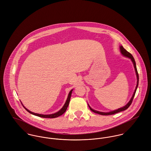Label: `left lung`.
Here are the masks:
<instances>
[{
    "instance_id": "obj_1",
    "label": "left lung",
    "mask_w": 151,
    "mask_h": 151,
    "mask_svg": "<svg viewBox=\"0 0 151 151\" xmlns=\"http://www.w3.org/2000/svg\"><path fill=\"white\" fill-rule=\"evenodd\" d=\"M119 49H120V52L121 53V54L124 56V57H128L129 58V59H131V61L132 62L133 64H134V68H135V73H136V76H137V86H136V88H135V90L133 93V95L131 99V100L129 101V102L124 106L121 107V108H119L117 109H115V110H114V111H110V112H100V111H97V110H94L93 109L90 105L89 104H88V105L90 108V109L94 112L96 113V114H100L102 115H112V114H116V113H118L119 112H121V111H125V109H127L130 105L131 104H132V102L133 101L134 99V97L135 96V93H136V91H137V89L138 88V83H139V76H138V71H137V66H136V63H135V59L133 57L132 55L129 53L128 51L126 50L122 46H119Z\"/></svg>"
}]
</instances>
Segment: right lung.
<instances>
[{
  "instance_id": "right-lung-1",
  "label": "right lung",
  "mask_w": 151,
  "mask_h": 151,
  "mask_svg": "<svg viewBox=\"0 0 151 151\" xmlns=\"http://www.w3.org/2000/svg\"><path fill=\"white\" fill-rule=\"evenodd\" d=\"M73 89H72L68 93V97H67V100L65 101L64 105H63V106L61 108V109H60L58 112H55L54 114H49V115H44V114H37V113H35V112H33L30 111H29L28 109H27L22 104V102H21L22 105L23 106V107L25 108V109L28 111L29 113L34 115H36V116H39V117H42V118H57L61 115H63L65 112V111L67 110V108L69 105V102H70V98H71V94H72V91H73Z\"/></svg>"
}]
</instances>
